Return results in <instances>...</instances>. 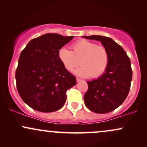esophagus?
<instances>
[{
    "label": "esophagus",
    "instance_id": "obj_1",
    "mask_svg": "<svg viewBox=\"0 0 147 147\" xmlns=\"http://www.w3.org/2000/svg\"><path fill=\"white\" fill-rule=\"evenodd\" d=\"M76 80H77V82H82V79H79V78H77L76 79Z\"/></svg>",
    "mask_w": 147,
    "mask_h": 147
}]
</instances>
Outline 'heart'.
I'll return each mask as SVG.
<instances>
[{
	"label": "heart",
	"instance_id": "1",
	"mask_svg": "<svg viewBox=\"0 0 147 147\" xmlns=\"http://www.w3.org/2000/svg\"><path fill=\"white\" fill-rule=\"evenodd\" d=\"M72 51L61 48L58 52L59 59L68 71L76 68L80 61L82 66L75 72L79 77L97 78L105 72L109 63V54L105 47L81 39L72 44Z\"/></svg>",
	"mask_w": 147,
	"mask_h": 147
}]
</instances>
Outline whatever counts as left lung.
Segmentation results:
<instances>
[{
  "instance_id": "obj_1",
  "label": "left lung",
  "mask_w": 147,
  "mask_h": 147,
  "mask_svg": "<svg viewBox=\"0 0 147 147\" xmlns=\"http://www.w3.org/2000/svg\"><path fill=\"white\" fill-rule=\"evenodd\" d=\"M82 37L100 41L109 52L107 69L97 79L87 82L88 89L84 95L88 109L97 113H107L119 107L129 94L132 80L131 61L112 38L99 35Z\"/></svg>"
}]
</instances>
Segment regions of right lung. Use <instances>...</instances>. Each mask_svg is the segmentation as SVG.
Listing matches in <instances>:
<instances>
[{
  "instance_id": "1",
  "label": "right lung",
  "mask_w": 147,
  "mask_h": 147,
  "mask_svg": "<svg viewBox=\"0 0 147 147\" xmlns=\"http://www.w3.org/2000/svg\"><path fill=\"white\" fill-rule=\"evenodd\" d=\"M73 37L45 34L32 39L21 52L16 70V87L32 109L50 113L65 104L66 91L77 82L64 68L58 52Z\"/></svg>"
}]
</instances>
